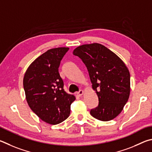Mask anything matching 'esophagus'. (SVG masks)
Segmentation results:
<instances>
[{
	"label": "esophagus",
	"instance_id": "34e87169",
	"mask_svg": "<svg viewBox=\"0 0 152 152\" xmlns=\"http://www.w3.org/2000/svg\"><path fill=\"white\" fill-rule=\"evenodd\" d=\"M83 94H84V91H83V90H80V91H79L77 94V96H78V97H81L82 95H83Z\"/></svg>",
	"mask_w": 152,
	"mask_h": 152
}]
</instances>
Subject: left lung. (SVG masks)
Returning <instances> with one entry per match:
<instances>
[{
	"instance_id": "1",
	"label": "left lung",
	"mask_w": 152,
	"mask_h": 152,
	"mask_svg": "<svg viewBox=\"0 0 152 152\" xmlns=\"http://www.w3.org/2000/svg\"><path fill=\"white\" fill-rule=\"evenodd\" d=\"M88 70L99 105L90 111L98 120L110 121L123 110L130 94V74L115 53L99 43L86 44L73 50Z\"/></svg>"
}]
</instances>
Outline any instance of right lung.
<instances>
[{"instance_id":"1","label":"right lung","mask_w":152,"mask_h":152,"mask_svg":"<svg viewBox=\"0 0 152 152\" xmlns=\"http://www.w3.org/2000/svg\"><path fill=\"white\" fill-rule=\"evenodd\" d=\"M68 47L48 50L32 62L23 78L29 107L46 123L56 125L68 118L75 97L63 89L58 66Z\"/></svg>"}]
</instances>
